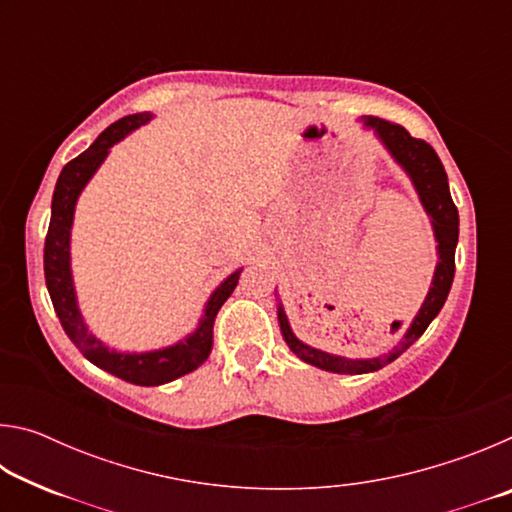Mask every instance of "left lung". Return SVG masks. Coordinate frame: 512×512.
I'll return each mask as SVG.
<instances>
[{
    "label": "left lung",
    "mask_w": 512,
    "mask_h": 512,
    "mask_svg": "<svg viewBox=\"0 0 512 512\" xmlns=\"http://www.w3.org/2000/svg\"><path fill=\"white\" fill-rule=\"evenodd\" d=\"M363 126L370 128L377 135V140L384 144V149L391 153V158L400 164L402 171L411 178L418 194L424 212L431 219L433 237H436V271H433V280L427 298H424L418 314L411 320V325L404 329L402 341L397 343V348L391 350L384 357H372V359H348L341 354H332L318 348H311L305 341H300L289 325L287 311H284L282 302L277 300V323H280V332L284 341L296 354L309 366H316L327 372H339V375H363V372H375L379 368L388 366L395 361L404 350H409L411 345L420 339L424 329L429 327L433 318L438 316V311L443 309L447 293L452 289L454 282V255L458 244V210L449 194V183L443 162L436 155V151L424 140H415L409 135V131L397 124H391L386 119L377 117H363Z\"/></svg>",
    "instance_id": "8db88e82"
}]
</instances>
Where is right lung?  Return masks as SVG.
Listing matches in <instances>:
<instances>
[{
    "instance_id": "obj_1",
    "label": "right lung",
    "mask_w": 512,
    "mask_h": 512,
    "mask_svg": "<svg viewBox=\"0 0 512 512\" xmlns=\"http://www.w3.org/2000/svg\"><path fill=\"white\" fill-rule=\"evenodd\" d=\"M153 119L151 112H137V115H128L124 119L115 121L103 131L88 151H83L79 158L67 162L63 171H60L58 183L54 189V198H51V221L49 232L45 239V280L47 291L54 302L56 316L60 318L65 334L72 339L76 348L94 366L110 372L124 381H131L137 386H160L173 381L178 377L187 375V372L196 370L201 363L210 357L212 352V329L214 318L230 293L235 291L239 275L244 268H237L212 291L207 298L203 316L192 334L178 343L167 345L160 350L149 352H119L110 350L106 343L97 339L88 323L83 320L79 309V298H76V287L72 277V223L79 196L90 183V178L97 173V169L108 158L112 146L131 135L135 128L149 124Z\"/></svg>"
}]
</instances>
